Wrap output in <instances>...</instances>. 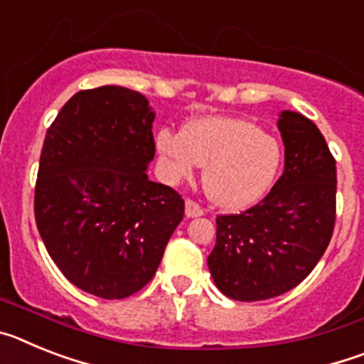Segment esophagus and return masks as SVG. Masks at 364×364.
I'll return each mask as SVG.
<instances>
[{
	"mask_svg": "<svg viewBox=\"0 0 364 364\" xmlns=\"http://www.w3.org/2000/svg\"><path fill=\"white\" fill-rule=\"evenodd\" d=\"M200 215H204V210H202L197 202L188 198V200H186V217L193 218V217H200Z\"/></svg>",
	"mask_w": 364,
	"mask_h": 364,
	"instance_id": "34e87169",
	"label": "esophagus"
}]
</instances>
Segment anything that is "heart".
Returning a JSON list of instances; mask_svg holds the SVG:
<instances>
[{
  "mask_svg": "<svg viewBox=\"0 0 364 364\" xmlns=\"http://www.w3.org/2000/svg\"><path fill=\"white\" fill-rule=\"evenodd\" d=\"M156 147L169 180L189 178L197 166H205L204 191L222 208H242L262 197L281 162L277 140L242 118L195 120L182 133L160 129Z\"/></svg>",
  "mask_w": 364,
  "mask_h": 364,
  "instance_id": "obj_1",
  "label": "heart"
}]
</instances>
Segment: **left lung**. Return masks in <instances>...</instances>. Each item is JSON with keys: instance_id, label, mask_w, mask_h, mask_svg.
<instances>
[{"instance_id": "obj_1", "label": "left lung", "mask_w": 364, "mask_h": 364, "mask_svg": "<svg viewBox=\"0 0 364 364\" xmlns=\"http://www.w3.org/2000/svg\"><path fill=\"white\" fill-rule=\"evenodd\" d=\"M284 173L239 215H218L208 257L218 290L235 301H266L290 291L319 262L336 226L337 167L317 125L282 111Z\"/></svg>"}]
</instances>
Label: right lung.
Here are the masks:
<instances>
[{"label":"right lung","mask_w":364,"mask_h":364,"mask_svg":"<svg viewBox=\"0 0 364 364\" xmlns=\"http://www.w3.org/2000/svg\"><path fill=\"white\" fill-rule=\"evenodd\" d=\"M154 112L118 85L80 91L47 129L34 217L54 264L76 288L124 299L153 279L184 200L147 178Z\"/></svg>","instance_id":"obj_1"}]
</instances>
